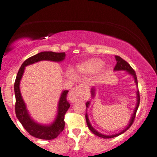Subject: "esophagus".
<instances>
[{
    "label": "esophagus",
    "instance_id": "34e87169",
    "mask_svg": "<svg viewBox=\"0 0 157 157\" xmlns=\"http://www.w3.org/2000/svg\"><path fill=\"white\" fill-rule=\"evenodd\" d=\"M85 85H79L76 87L72 88L69 91V99L72 102H76L78 100L83 99L85 98Z\"/></svg>",
    "mask_w": 157,
    "mask_h": 157
}]
</instances>
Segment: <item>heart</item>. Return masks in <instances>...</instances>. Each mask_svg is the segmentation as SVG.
<instances>
[{"label":"heart","instance_id":"1","mask_svg":"<svg viewBox=\"0 0 157 157\" xmlns=\"http://www.w3.org/2000/svg\"><path fill=\"white\" fill-rule=\"evenodd\" d=\"M103 64V61L100 59L92 58L79 64L78 66V70L82 73L92 74L98 72L102 67Z\"/></svg>","mask_w":157,"mask_h":157}]
</instances>
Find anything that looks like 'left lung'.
Masks as SVG:
<instances>
[{"instance_id":"left-lung-1","label":"left lung","mask_w":157,"mask_h":157,"mask_svg":"<svg viewBox=\"0 0 157 157\" xmlns=\"http://www.w3.org/2000/svg\"><path fill=\"white\" fill-rule=\"evenodd\" d=\"M116 61H117V63H116V67H114V70L115 71L126 70L129 74H131L132 75H133L134 78H135V83H136V85H138V79H137L136 73H135V70L132 69V67H131V66L129 65L128 63L126 61L124 60L122 58H121L120 56H116ZM91 94H92V96H93V97L94 96V88L91 89ZM137 97H138V98H137V99H138V100H137V101H138V102H137V106H136V107H135V111H134V114L132 115V118H131L130 122H129V124L128 125V126L125 128L124 129V130L122 131V132H120V133H119V134H116V135H101V133H99L98 132H97V131L95 130V129L94 128L92 127L91 125H90L89 120H88V115H87V113L85 114V119H86L87 125H88V128H89L90 130L91 131L92 133H94V135H96L97 136L101 137V138H115V137H116V136H119V135L124 133L125 131H127L128 129L129 128L131 127V125L133 124L134 120H135V116H136L137 110H138V109L139 103H140V94H139L138 90V92H137ZM88 106H89V102H88L86 103V107H88Z\"/></svg>"}]
</instances>
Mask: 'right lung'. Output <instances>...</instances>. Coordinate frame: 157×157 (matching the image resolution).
I'll return each instance as SVG.
<instances>
[{"mask_svg": "<svg viewBox=\"0 0 157 157\" xmlns=\"http://www.w3.org/2000/svg\"><path fill=\"white\" fill-rule=\"evenodd\" d=\"M66 54L63 53H55L52 51H44L38 53L34 56L28 58L23 62L21 67L19 68L15 83H14V91H15L16 103L15 112L17 119L24 127V128L29 133V135L35 138L43 139V140H52L56 138L59 134L62 132L65 127L64 117L67 111L69 109L70 104L67 101L68 90H64L59 99L58 104V114L56 120L51 125H42L34 122L30 118L27 112L25 103L21 96L19 90V82L23 75L25 67L38 62L41 60H51L55 62H59L65 59Z\"/></svg>", "mask_w": 157, "mask_h": 157, "instance_id": "1", "label": "right lung"}]
</instances>
